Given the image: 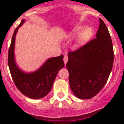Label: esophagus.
<instances>
[{"label": "esophagus", "mask_w": 124, "mask_h": 124, "mask_svg": "<svg viewBox=\"0 0 124 124\" xmlns=\"http://www.w3.org/2000/svg\"><path fill=\"white\" fill-rule=\"evenodd\" d=\"M63 61H64V63H65V65H66L67 63V61H68V56L67 55H64V58H63Z\"/></svg>", "instance_id": "esophagus-1"}]
</instances>
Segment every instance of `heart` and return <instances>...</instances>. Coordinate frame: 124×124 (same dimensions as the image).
I'll return each mask as SVG.
<instances>
[{
	"label": "heart",
	"mask_w": 124,
	"mask_h": 124,
	"mask_svg": "<svg viewBox=\"0 0 124 124\" xmlns=\"http://www.w3.org/2000/svg\"><path fill=\"white\" fill-rule=\"evenodd\" d=\"M84 27V26L82 25L76 26L67 35L69 39L74 38L78 35L75 42L76 46H80L84 45L93 35V28L91 26H86L85 28Z\"/></svg>",
	"instance_id": "obj_1"
}]
</instances>
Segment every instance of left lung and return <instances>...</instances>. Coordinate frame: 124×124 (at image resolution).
<instances>
[{
	"instance_id": "left-lung-1",
	"label": "left lung",
	"mask_w": 124,
	"mask_h": 124,
	"mask_svg": "<svg viewBox=\"0 0 124 124\" xmlns=\"http://www.w3.org/2000/svg\"><path fill=\"white\" fill-rule=\"evenodd\" d=\"M68 56L71 90L78 98H92L105 85L114 61L113 43L102 19H100L96 38L76 51L69 52Z\"/></svg>"
}]
</instances>
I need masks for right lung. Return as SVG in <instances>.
Listing matches in <instances>:
<instances>
[{
	"mask_svg": "<svg viewBox=\"0 0 124 124\" xmlns=\"http://www.w3.org/2000/svg\"><path fill=\"white\" fill-rule=\"evenodd\" d=\"M25 21L26 20L23 19L14 31L8 52V66L17 89L30 98L40 99L46 96L51 91L57 73L64 67L63 55L48 58L33 72H27L20 69L15 61V37L19 28Z\"/></svg>",
	"mask_w": 124,
	"mask_h": 124,
	"instance_id": "1",
	"label": "right lung"
}]
</instances>
